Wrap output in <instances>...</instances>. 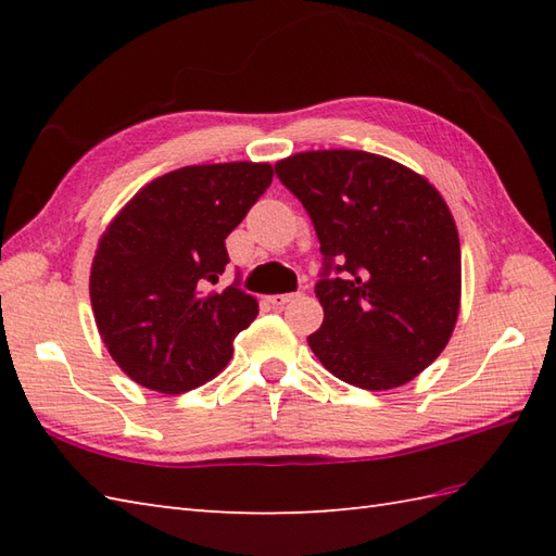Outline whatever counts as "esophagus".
Returning a JSON list of instances; mask_svg holds the SVG:
<instances>
[{
  "instance_id": "34e87169",
  "label": "esophagus",
  "mask_w": 556,
  "mask_h": 556,
  "mask_svg": "<svg viewBox=\"0 0 556 556\" xmlns=\"http://www.w3.org/2000/svg\"><path fill=\"white\" fill-rule=\"evenodd\" d=\"M299 293H275V296H267V303L275 305V308H281V305H287L289 301L296 299Z\"/></svg>"
}]
</instances>
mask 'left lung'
<instances>
[{
  "instance_id": "left-lung-1",
  "label": "left lung",
  "mask_w": 556,
  "mask_h": 556,
  "mask_svg": "<svg viewBox=\"0 0 556 556\" xmlns=\"http://www.w3.org/2000/svg\"><path fill=\"white\" fill-rule=\"evenodd\" d=\"M315 227L325 320L308 337L339 380L382 392L444 351L460 305L452 212L420 174L363 150H311L275 164Z\"/></svg>"
}]
</instances>
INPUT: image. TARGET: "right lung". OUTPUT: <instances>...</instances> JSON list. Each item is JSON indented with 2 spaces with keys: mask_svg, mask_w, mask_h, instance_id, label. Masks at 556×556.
<instances>
[{
  "mask_svg": "<svg viewBox=\"0 0 556 556\" xmlns=\"http://www.w3.org/2000/svg\"><path fill=\"white\" fill-rule=\"evenodd\" d=\"M275 169L265 162L193 164L128 200L98 243L90 303L116 365L140 387L184 394L217 377L257 301L217 285L229 263L224 239L239 227Z\"/></svg>",
  "mask_w": 556,
  "mask_h": 556,
  "instance_id": "1",
  "label": "right lung"
}]
</instances>
